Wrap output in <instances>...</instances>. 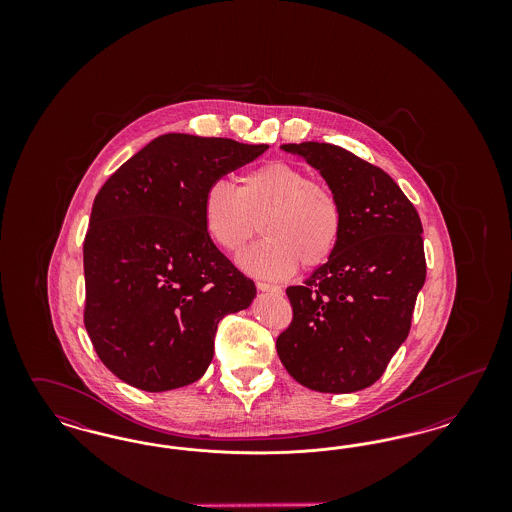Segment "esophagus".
Wrapping results in <instances>:
<instances>
[{
    "mask_svg": "<svg viewBox=\"0 0 512 512\" xmlns=\"http://www.w3.org/2000/svg\"><path fill=\"white\" fill-rule=\"evenodd\" d=\"M257 290H259V292L274 293V295L282 293V288H280V286H274V284H267V282H257Z\"/></svg>",
    "mask_w": 512,
    "mask_h": 512,
    "instance_id": "obj_1",
    "label": "esophagus"
}]
</instances>
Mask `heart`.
<instances>
[{
	"label": "heart",
	"instance_id": "b5f03b06",
	"mask_svg": "<svg viewBox=\"0 0 512 512\" xmlns=\"http://www.w3.org/2000/svg\"><path fill=\"white\" fill-rule=\"evenodd\" d=\"M259 222L267 240L242 253L238 265L253 276L280 280L299 263L315 268L332 257L341 234L340 201L326 184L286 161L245 172L238 190L217 182L203 195V226L228 253L242 251Z\"/></svg>",
	"mask_w": 512,
	"mask_h": 512
}]
</instances>
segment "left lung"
Instances as JSON below:
<instances>
[{
	"mask_svg": "<svg viewBox=\"0 0 512 512\" xmlns=\"http://www.w3.org/2000/svg\"><path fill=\"white\" fill-rule=\"evenodd\" d=\"M320 172L341 207L332 257L290 286V328L276 351L301 386L353 393L372 386L411 330L426 280L422 222L390 174L332 144L280 146Z\"/></svg>",
	"mask_w": 512,
	"mask_h": 512,
	"instance_id": "left-lung-1",
	"label": "left lung"
}]
</instances>
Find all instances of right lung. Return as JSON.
<instances>
[{"instance_id": "add662e5", "label": "right lung", "mask_w": 512, "mask_h": 512, "mask_svg": "<svg viewBox=\"0 0 512 512\" xmlns=\"http://www.w3.org/2000/svg\"><path fill=\"white\" fill-rule=\"evenodd\" d=\"M230 138L163 134L101 186L84 240V324L101 363L144 391L194 384L220 318L255 299L203 226V195L267 151Z\"/></svg>"}]
</instances>
